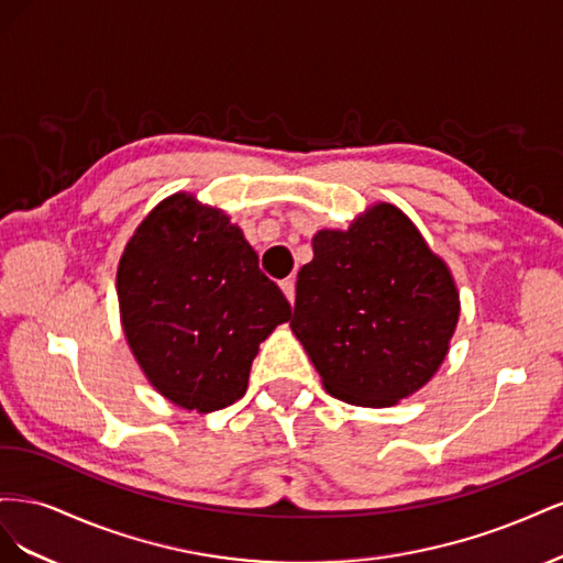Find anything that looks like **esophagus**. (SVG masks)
Segmentation results:
<instances>
[{"instance_id": "1", "label": "esophagus", "mask_w": 563, "mask_h": 563, "mask_svg": "<svg viewBox=\"0 0 563 563\" xmlns=\"http://www.w3.org/2000/svg\"><path fill=\"white\" fill-rule=\"evenodd\" d=\"M282 291H284V296L288 298V302H296V279H284L282 282Z\"/></svg>"}]
</instances>
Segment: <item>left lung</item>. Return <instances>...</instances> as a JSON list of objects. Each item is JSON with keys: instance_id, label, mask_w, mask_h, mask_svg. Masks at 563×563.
<instances>
[{"instance_id": "1", "label": "left lung", "mask_w": 563, "mask_h": 563, "mask_svg": "<svg viewBox=\"0 0 563 563\" xmlns=\"http://www.w3.org/2000/svg\"><path fill=\"white\" fill-rule=\"evenodd\" d=\"M296 282L291 331L331 397L395 406L432 380L460 317L449 265L395 203L319 230Z\"/></svg>"}]
</instances>
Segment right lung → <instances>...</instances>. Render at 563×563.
I'll return each instance as SVG.
<instances>
[{"label":"right lung","mask_w":563,"mask_h":563,"mask_svg":"<svg viewBox=\"0 0 563 563\" xmlns=\"http://www.w3.org/2000/svg\"><path fill=\"white\" fill-rule=\"evenodd\" d=\"M119 317L145 378L185 411L244 397L263 340L291 305L230 216L190 192L162 199L117 267Z\"/></svg>","instance_id":"1"}]
</instances>
